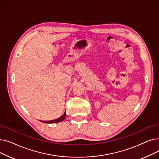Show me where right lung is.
<instances>
[{
	"label": "right lung",
	"mask_w": 159,
	"mask_h": 159,
	"mask_svg": "<svg viewBox=\"0 0 159 159\" xmlns=\"http://www.w3.org/2000/svg\"><path fill=\"white\" fill-rule=\"evenodd\" d=\"M66 112L61 116V117H59L58 119H56V120H51V121H48V122H44L46 123H48V124H52V123H57V122H62L65 119H66Z\"/></svg>",
	"instance_id": "add662e5"
}]
</instances>
